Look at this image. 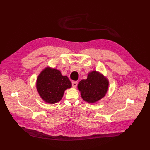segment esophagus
Returning <instances> with one entry per match:
<instances>
[{"label":"esophagus","mask_w":150,"mask_h":150,"mask_svg":"<svg viewBox=\"0 0 150 150\" xmlns=\"http://www.w3.org/2000/svg\"><path fill=\"white\" fill-rule=\"evenodd\" d=\"M77 84H78V82L77 81H73L72 82V86L73 87H76L77 86Z\"/></svg>","instance_id":"esophagus-1"}]
</instances>
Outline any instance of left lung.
I'll use <instances>...</instances> for the list:
<instances>
[{"instance_id": "left-lung-1", "label": "left lung", "mask_w": 150, "mask_h": 150, "mask_svg": "<svg viewBox=\"0 0 150 150\" xmlns=\"http://www.w3.org/2000/svg\"><path fill=\"white\" fill-rule=\"evenodd\" d=\"M109 82L103 75L96 71L89 73L87 79H83L78 84L83 99L88 103H95L106 94Z\"/></svg>"}]
</instances>
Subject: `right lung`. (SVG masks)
Instances as JSON below:
<instances>
[{"label": "right lung", "mask_w": 150, "mask_h": 150, "mask_svg": "<svg viewBox=\"0 0 150 150\" xmlns=\"http://www.w3.org/2000/svg\"><path fill=\"white\" fill-rule=\"evenodd\" d=\"M71 85L67 76H62L59 70L49 68L42 71L37 81V88L40 96L49 104L60 101L64 91Z\"/></svg>", "instance_id": "add662e5"}]
</instances>
